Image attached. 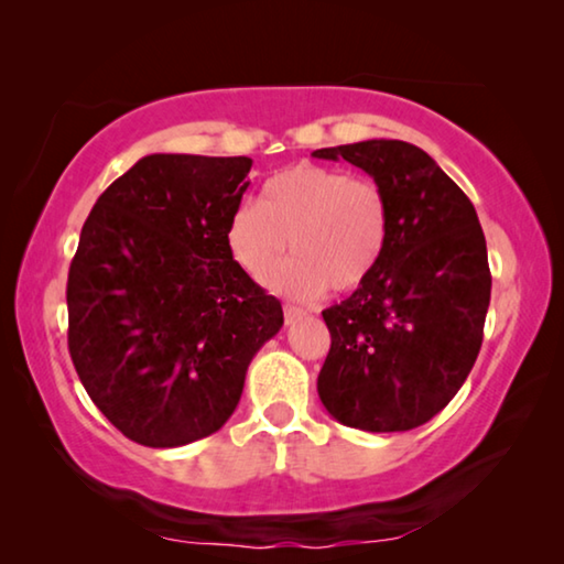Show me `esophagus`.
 <instances>
[{
    "instance_id": "34e87169",
    "label": "esophagus",
    "mask_w": 564,
    "mask_h": 564,
    "mask_svg": "<svg viewBox=\"0 0 564 564\" xmlns=\"http://www.w3.org/2000/svg\"><path fill=\"white\" fill-rule=\"evenodd\" d=\"M283 316H285V324H293V322H296V318L306 316V311H304V308H299V306L285 304V306H283Z\"/></svg>"
}]
</instances>
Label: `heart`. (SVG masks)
<instances>
[{"label": "heart", "instance_id": "b5f03b06", "mask_svg": "<svg viewBox=\"0 0 564 564\" xmlns=\"http://www.w3.org/2000/svg\"><path fill=\"white\" fill-rule=\"evenodd\" d=\"M390 235L384 189L367 176L322 164H293L273 174L260 205L242 202L228 223V248L253 281H265L289 250L273 285L293 299L329 289L355 291L375 273Z\"/></svg>", "mask_w": 564, "mask_h": 564}]
</instances>
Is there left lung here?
Here are the masks:
<instances>
[{
  "mask_svg": "<svg viewBox=\"0 0 564 564\" xmlns=\"http://www.w3.org/2000/svg\"><path fill=\"white\" fill-rule=\"evenodd\" d=\"M311 156L359 166L390 205L375 273L322 311L332 349L318 398L341 425L413 431L448 405L481 349L491 273L478 215L435 159L408 141L369 139Z\"/></svg>",
  "mask_w": 564,
  "mask_h": 564,
  "instance_id": "obj_1",
  "label": "left lung"
}]
</instances>
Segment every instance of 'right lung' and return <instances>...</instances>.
<instances>
[{"label": "right lung", "mask_w": 564, "mask_h": 564, "mask_svg": "<svg viewBox=\"0 0 564 564\" xmlns=\"http://www.w3.org/2000/svg\"><path fill=\"white\" fill-rule=\"evenodd\" d=\"M248 156L149 154L90 209L67 273V349L126 438L176 448L238 408L281 301L235 263L230 215Z\"/></svg>", "instance_id": "1"}]
</instances>
